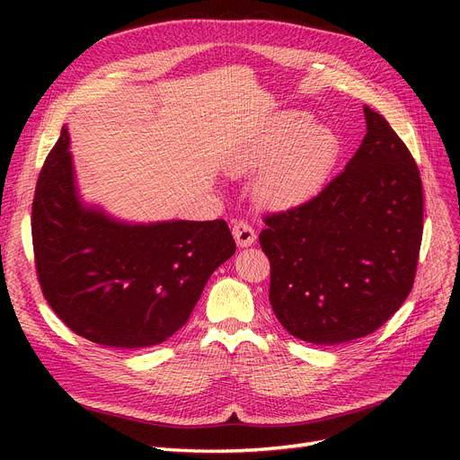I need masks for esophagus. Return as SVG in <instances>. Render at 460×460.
I'll list each match as a JSON object with an SVG mask.
<instances>
[{
    "label": "esophagus",
    "instance_id": "34e87169",
    "mask_svg": "<svg viewBox=\"0 0 460 460\" xmlns=\"http://www.w3.org/2000/svg\"><path fill=\"white\" fill-rule=\"evenodd\" d=\"M233 236H234V243L240 248H248L257 240V234H255L253 227L248 222H234Z\"/></svg>",
    "mask_w": 460,
    "mask_h": 460
}]
</instances>
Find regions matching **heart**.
Wrapping results in <instances>:
<instances>
[{"mask_svg":"<svg viewBox=\"0 0 460 460\" xmlns=\"http://www.w3.org/2000/svg\"><path fill=\"white\" fill-rule=\"evenodd\" d=\"M302 115H288L274 127L238 136L224 153V169L234 177L255 179V198L269 208L304 203L326 179L337 141L328 128H313Z\"/></svg>","mask_w":460,"mask_h":460,"instance_id":"heart-1","label":"heart"}]
</instances>
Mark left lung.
I'll return each mask as SVG.
<instances>
[{"label": "left lung", "instance_id": "obj_1", "mask_svg": "<svg viewBox=\"0 0 460 460\" xmlns=\"http://www.w3.org/2000/svg\"><path fill=\"white\" fill-rule=\"evenodd\" d=\"M317 198L264 217L270 304L298 340L340 345L380 328L412 291L423 234L420 169L388 120Z\"/></svg>", "mask_w": 460, "mask_h": 460}]
</instances>
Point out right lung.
<instances>
[{
    "mask_svg": "<svg viewBox=\"0 0 460 460\" xmlns=\"http://www.w3.org/2000/svg\"><path fill=\"white\" fill-rule=\"evenodd\" d=\"M68 128L35 188L31 233L42 293L85 340L147 349L181 330L212 272L234 253L224 220L134 224L84 201Z\"/></svg>",
    "mask_w": 460,
    "mask_h": 460,
    "instance_id": "right-lung-1",
    "label": "right lung"
}]
</instances>
